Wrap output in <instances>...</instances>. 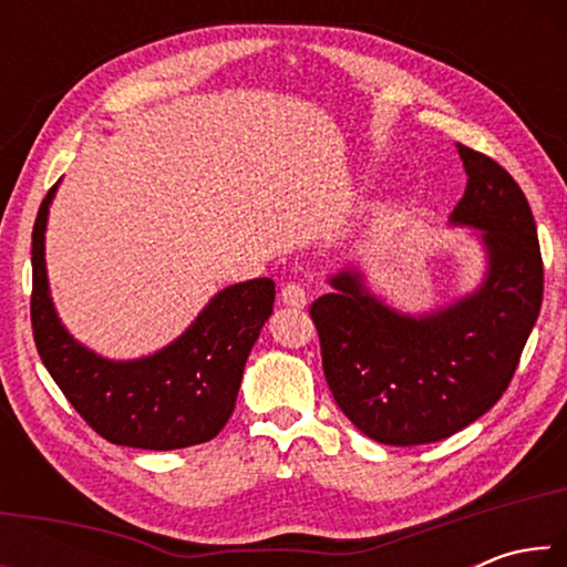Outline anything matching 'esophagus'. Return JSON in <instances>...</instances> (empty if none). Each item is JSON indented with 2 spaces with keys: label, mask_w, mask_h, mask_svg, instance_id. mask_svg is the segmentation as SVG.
<instances>
[{
  "label": "esophagus",
  "mask_w": 567,
  "mask_h": 567,
  "mask_svg": "<svg viewBox=\"0 0 567 567\" xmlns=\"http://www.w3.org/2000/svg\"><path fill=\"white\" fill-rule=\"evenodd\" d=\"M280 297H282V302H285V305L297 307V310H300V307H305V305H307V292H305V287H302V285H297V282H287V285L282 287Z\"/></svg>",
  "instance_id": "1"
}]
</instances>
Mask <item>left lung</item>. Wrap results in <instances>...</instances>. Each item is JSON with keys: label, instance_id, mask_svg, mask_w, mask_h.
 Returning <instances> with one entry per match:
<instances>
[{"label": "left lung", "instance_id": "obj_1", "mask_svg": "<svg viewBox=\"0 0 567 567\" xmlns=\"http://www.w3.org/2000/svg\"><path fill=\"white\" fill-rule=\"evenodd\" d=\"M465 195L450 223L480 229L487 277L465 300L408 318L375 300L360 275L332 277L310 305L332 398L354 427L385 445H425L485 415L520 362L543 305L535 219L511 172L457 147Z\"/></svg>", "mask_w": 567, "mask_h": 567}]
</instances>
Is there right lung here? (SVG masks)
Listing matches in <instances>:
<instances>
[{"mask_svg": "<svg viewBox=\"0 0 567 567\" xmlns=\"http://www.w3.org/2000/svg\"><path fill=\"white\" fill-rule=\"evenodd\" d=\"M56 185L32 229V332L64 398L114 445L179 450L213 440L235 410L247 354L272 315L267 277L227 287L189 330L150 358L112 362L74 342L56 318L44 270V227Z\"/></svg>", "mask_w": 567, "mask_h": 567, "instance_id": "1", "label": "right lung"}]
</instances>
